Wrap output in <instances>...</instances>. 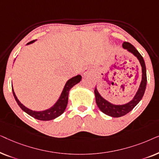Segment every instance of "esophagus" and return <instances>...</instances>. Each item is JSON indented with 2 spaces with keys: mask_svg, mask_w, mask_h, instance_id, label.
<instances>
[{
  "mask_svg": "<svg viewBox=\"0 0 159 159\" xmlns=\"http://www.w3.org/2000/svg\"><path fill=\"white\" fill-rule=\"evenodd\" d=\"M93 74V71L92 69H89V68H85L83 69V71H82V75H90Z\"/></svg>",
  "mask_w": 159,
  "mask_h": 159,
  "instance_id": "1",
  "label": "esophagus"
}]
</instances>
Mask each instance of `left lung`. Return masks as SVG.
I'll return each instance as SVG.
<instances>
[{
	"mask_svg": "<svg viewBox=\"0 0 159 159\" xmlns=\"http://www.w3.org/2000/svg\"><path fill=\"white\" fill-rule=\"evenodd\" d=\"M122 47L124 49L127 50L128 52L131 53L132 55H134L138 59L140 64L141 68H142V79H141L138 90L136 92V94L134 95L133 98L125 104H114L108 101L107 100L103 98L101 96L98 90L97 87H95L94 93L95 96V102H96L98 107L104 114L111 117H121L128 114L129 111H131L138 105V103L141 101V99L143 98L145 88H146V67H145V64L143 56L137 51L135 48L132 44H130L129 43L125 42L122 44Z\"/></svg>",
	"mask_w": 159,
	"mask_h": 159,
	"instance_id": "1",
	"label": "left lung"
}]
</instances>
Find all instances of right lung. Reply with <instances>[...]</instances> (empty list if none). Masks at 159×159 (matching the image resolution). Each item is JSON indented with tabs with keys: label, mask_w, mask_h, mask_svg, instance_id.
I'll return each instance as SVG.
<instances>
[{
	"label": "right lung",
	"mask_w": 159,
	"mask_h": 159,
	"mask_svg": "<svg viewBox=\"0 0 159 159\" xmlns=\"http://www.w3.org/2000/svg\"><path fill=\"white\" fill-rule=\"evenodd\" d=\"M35 40H32L31 42L28 43L27 45L32 44L33 43ZM82 80V76L78 75L75 77H73L71 79H69L68 81L66 82L65 85L61 93L59 98L57 100V101L51 106V108H48V109L43 110V111H32L27 107H26L25 106H24L20 101H19V99L17 98L16 94H15L14 88H13L12 85V92L13 95H14V98L16 100V103L19 106L21 109H22L25 113H27V114H29L30 116H31L33 118L38 119V120L41 121H50L53 120V119L57 118L58 116H59L61 115L64 112L65 109H66L67 103H68V97H69V91L71 88H73L75 84L81 81Z\"/></svg>",
	"instance_id": "1"
}]
</instances>
